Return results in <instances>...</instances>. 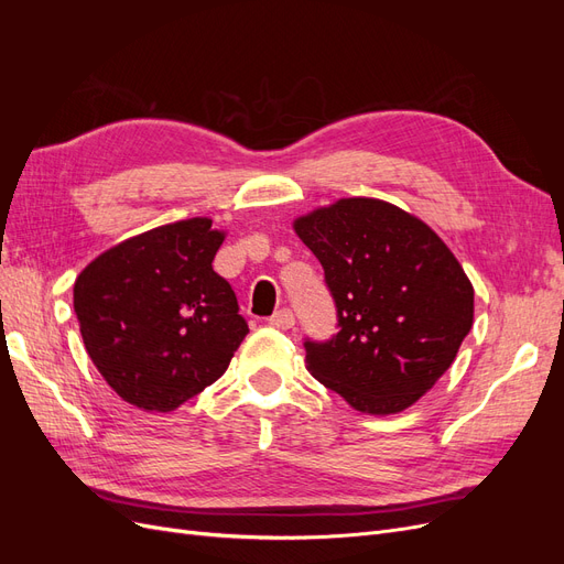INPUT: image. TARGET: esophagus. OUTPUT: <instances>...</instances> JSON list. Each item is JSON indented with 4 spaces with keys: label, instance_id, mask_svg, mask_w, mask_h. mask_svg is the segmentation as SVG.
Instances as JSON below:
<instances>
[{
    "label": "esophagus",
    "instance_id": "34e87169",
    "mask_svg": "<svg viewBox=\"0 0 564 564\" xmlns=\"http://www.w3.org/2000/svg\"><path fill=\"white\" fill-rule=\"evenodd\" d=\"M268 324H270V327H275V329H292L294 327V313L289 308L275 311L268 317Z\"/></svg>",
    "mask_w": 564,
    "mask_h": 564
}]
</instances>
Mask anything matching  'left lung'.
Here are the masks:
<instances>
[{"mask_svg":"<svg viewBox=\"0 0 564 564\" xmlns=\"http://www.w3.org/2000/svg\"><path fill=\"white\" fill-rule=\"evenodd\" d=\"M336 305L305 365L357 412L398 414L449 369L473 327V284L423 220L369 197L338 199L294 224Z\"/></svg>","mask_w":564,"mask_h":564,"instance_id":"obj_1","label":"left lung"}]
</instances>
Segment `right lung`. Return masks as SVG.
Wrapping results in <instances>:
<instances>
[{
    "instance_id": "right-lung-1",
    "label": "right lung",
    "mask_w": 564,
    "mask_h": 564,
    "mask_svg": "<svg viewBox=\"0 0 564 564\" xmlns=\"http://www.w3.org/2000/svg\"><path fill=\"white\" fill-rule=\"evenodd\" d=\"M209 218L169 224L100 253L75 282L84 346L129 404L172 412L224 373L249 334L212 261Z\"/></svg>"
}]
</instances>
